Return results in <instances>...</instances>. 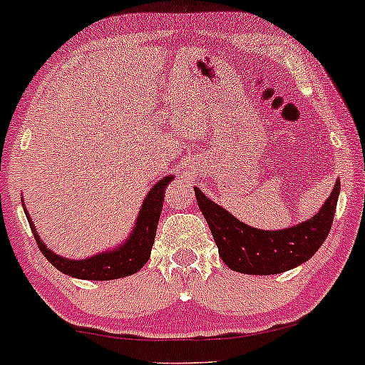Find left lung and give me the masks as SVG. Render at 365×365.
Wrapping results in <instances>:
<instances>
[{
    "instance_id": "8db88e82",
    "label": "left lung",
    "mask_w": 365,
    "mask_h": 365,
    "mask_svg": "<svg viewBox=\"0 0 365 365\" xmlns=\"http://www.w3.org/2000/svg\"><path fill=\"white\" fill-rule=\"evenodd\" d=\"M194 190L226 266L244 274H278L309 261L326 240L336 211L340 180L316 215L283 230H259L245 225L200 188L194 187Z\"/></svg>"
}]
</instances>
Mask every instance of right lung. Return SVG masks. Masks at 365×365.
Segmentation results:
<instances>
[{"label":"right lung","mask_w":365,"mask_h":365,"mask_svg":"<svg viewBox=\"0 0 365 365\" xmlns=\"http://www.w3.org/2000/svg\"><path fill=\"white\" fill-rule=\"evenodd\" d=\"M173 175L163 177L159 182L153 185L149 194L145 195L142 207L137 215L135 223H133L132 232L125 238L121 244L111 249L103 250L91 257L86 259H68L53 252L48 245L41 240L39 233H37L32 217L29 216L27 207L24 206L25 216H27L29 225H31L32 233H34L37 245H39L41 252L44 257L61 271L63 274H68L72 278L78 279H92V282H108V279H118L123 276L135 274L137 271L142 269L145 262L149 261L150 250H153L154 237H156L158 221L161 216L163 200H165L166 185L173 180Z\"/></svg>","instance_id":"add662e5"}]
</instances>
